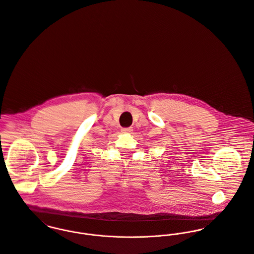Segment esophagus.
Here are the masks:
<instances>
[{
	"label": "esophagus",
	"instance_id": "1",
	"mask_svg": "<svg viewBox=\"0 0 254 254\" xmlns=\"http://www.w3.org/2000/svg\"><path fill=\"white\" fill-rule=\"evenodd\" d=\"M132 127H124V128H122V132H124V133H131L132 132Z\"/></svg>",
	"mask_w": 254,
	"mask_h": 254
}]
</instances>
